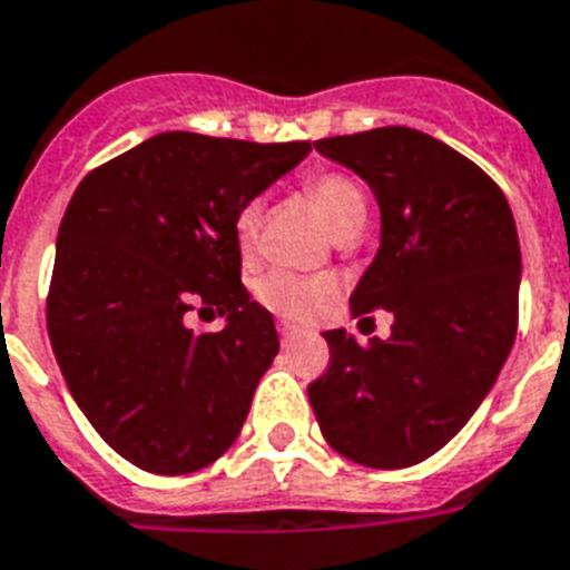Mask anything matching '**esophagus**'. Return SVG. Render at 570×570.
Wrapping results in <instances>:
<instances>
[{
    "label": "esophagus",
    "instance_id": "34e87169",
    "mask_svg": "<svg viewBox=\"0 0 570 570\" xmlns=\"http://www.w3.org/2000/svg\"><path fill=\"white\" fill-rule=\"evenodd\" d=\"M301 336V331L298 327H293V325H281V342H284V345H289V342H295Z\"/></svg>",
    "mask_w": 570,
    "mask_h": 570
}]
</instances>
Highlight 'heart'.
<instances>
[{
	"mask_svg": "<svg viewBox=\"0 0 570 570\" xmlns=\"http://www.w3.org/2000/svg\"><path fill=\"white\" fill-rule=\"evenodd\" d=\"M304 189L309 198L316 202V207L325 216L327 228L336 237H348L363 228L365 213H368V202L357 180L345 173H316L304 180ZM263 228V202L252 198L234 216V237H237V248L243 257H252L257 252V239H261ZM331 293V281L327 277H307L295 275V272H272L269 277H263L257 286V295L272 313L289 318V322H301L309 318L318 309V304Z\"/></svg>",
	"mask_w": 570,
	"mask_h": 570,
	"instance_id": "b5f03b06",
	"label": "heart"
}]
</instances>
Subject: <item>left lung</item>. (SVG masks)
Here are the masks:
<instances>
[{"mask_svg": "<svg viewBox=\"0 0 570 570\" xmlns=\"http://www.w3.org/2000/svg\"><path fill=\"white\" fill-rule=\"evenodd\" d=\"M381 205V248L351 313L390 309V340L327 331L331 365L307 386L322 436L368 469H406L474 415L518 331L521 245L507 196L478 164L404 125L327 137Z\"/></svg>", "mask_w": 570, "mask_h": 570, "instance_id": "left-lung-1", "label": "left lung"}]
</instances>
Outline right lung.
Instances as JSON below:
<instances>
[{
  "label": "right lung",
  "instance_id": "obj_1",
  "mask_svg": "<svg viewBox=\"0 0 570 570\" xmlns=\"http://www.w3.org/2000/svg\"><path fill=\"white\" fill-rule=\"evenodd\" d=\"M309 149L166 131L69 198L46 327L81 413L137 469L189 474L237 442L281 345L239 281L234 216ZM193 308L229 325L196 334Z\"/></svg>",
  "mask_w": 570,
  "mask_h": 570
}]
</instances>
